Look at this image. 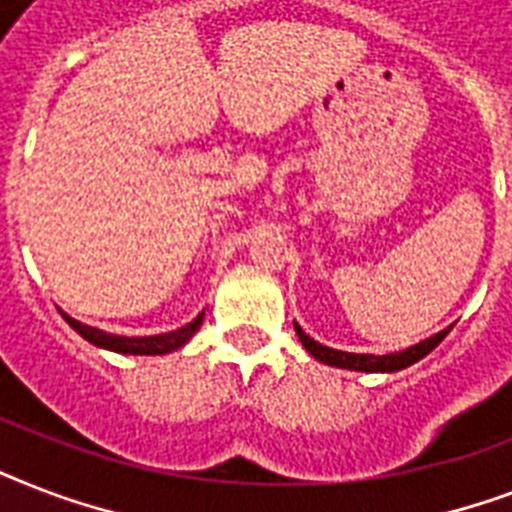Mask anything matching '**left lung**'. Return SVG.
<instances>
[{"instance_id":"obj_1","label":"left lung","mask_w":512,"mask_h":512,"mask_svg":"<svg viewBox=\"0 0 512 512\" xmlns=\"http://www.w3.org/2000/svg\"><path fill=\"white\" fill-rule=\"evenodd\" d=\"M449 329H444V332H438V335L428 337V340L417 342V345H412V348L398 350V353H388V356H372V353H345V350L327 348V345H321V342H316L313 337L305 335L303 329L295 324L297 337H300V342H303L305 350H308L313 358H319V361H324V364H329V366L353 369V372H398V369H406V366L417 364L420 358L428 356L430 350L436 348L438 342L449 335Z\"/></svg>"}]
</instances>
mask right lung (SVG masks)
<instances>
[{"label": "right lung", "mask_w": 512, "mask_h": 512, "mask_svg": "<svg viewBox=\"0 0 512 512\" xmlns=\"http://www.w3.org/2000/svg\"><path fill=\"white\" fill-rule=\"evenodd\" d=\"M63 319H66L68 324H71V327L84 337V340L92 342V345H98V348H108V350H114V353H132V356H162V353H172V350L183 348L185 342L196 335V329H199L201 321H204V313H199L191 324H185V327L175 329V332L154 335V337L108 335V332H103V329L87 327V324L71 319V316H66V313H63Z\"/></svg>", "instance_id": "right-lung-1"}]
</instances>
